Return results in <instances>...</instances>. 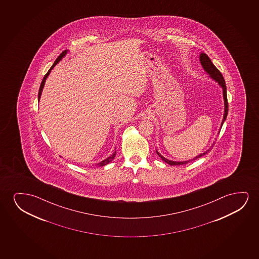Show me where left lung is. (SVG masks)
Masks as SVG:
<instances>
[{"instance_id": "1", "label": "left lung", "mask_w": 259, "mask_h": 259, "mask_svg": "<svg viewBox=\"0 0 259 259\" xmlns=\"http://www.w3.org/2000/svg\"><path fill=\"white\" fill-rule=\"evenodd\" d=\"M199 60H200V63L202 64L203 70L209 75L210 78H212L214 81H216L217 83L220 85V88L223 90L224 116L223 120L221 122V125H220V129H221L222 125H223L224 122L227 119V113H228V103H227V85H226V82H225V79H224L223 76L221 74V72L217 69L216 66L212 64V62H211V60L209 59V57H208L205 53H200ZM219 133H220V132H219ZM214 143H215V142H213L211 146H210V148L207 149L205 152L202 153V154H200L198 156L194 157L193 159H189L188 160V161H181V162H180V161H179V162H178V161H171V160L167 159L164 156H162L157 150H156V154L158 155L160 158L163 160V161H164L165 163H168V164H170V165H181V164H186V163H189V162L194 161V160L198 159L199 157H202V156H204L207 153L210 151L211 147H213Z\"/></svg>"}]
</instances>
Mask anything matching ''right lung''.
<instances>
[{"instance_id": "right-lung-1", "label": "right lung", "mask_w": 259, "mask_h": 259, "mask_svg": "<svg viewBox=\"0 0 259 259\" xmlns=\"http://www.w3.org/2000/svg\"><path fill=\"white\" fill-rule=\"evenodd\" d=\"M68 53V50H64V51H63L62 52V54H61L60 56L59 57H57V60L55 61V63H54L53 65L51 66V68H50V70H49V71L47 72L46 75L44 76V78H43L42 81H41V84H40V87H39V95H38V100L40 99V96H41V93H42L43 88H44V85H45V82H46V79L48 77H49V75H50V72H51V70L53 69L56 65H57L59 62H60L63 58H64L65 56H66V54ZM115 156H116V151L111 155V156H109V157H107L106 159L103 160V161H101L100 163H97V165L98 166H104V165H106V164H108V163H110V162H112V160L115 158Z\"/></svg>"}]
</instances>
